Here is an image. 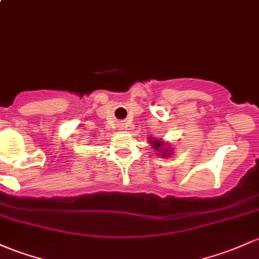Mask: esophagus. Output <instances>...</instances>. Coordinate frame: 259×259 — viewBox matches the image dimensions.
Returning a JSON list of instances; mask_svg holds the SVG:
<instances>
[{
  "label": "esophagus",
  "instance_id": "1",
  "mask_svg": "<svg viewBox=\"0 0 259 259\" xmlns=\"http://www.w3.org/2000/svg\"><path fill=\"white\" fill-rule=\"evenodd\" d=\"M119 127H123V126H119Z\"/></svg>",
  "mask_w": 259,
  "mask_h": 259
}]
</instances>
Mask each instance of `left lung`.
I'll use <instances>...</instances> for the list:
<instances>
[{
    "mask_svg": "<svg viewBox=\"0 0 259 259\" xmlns=\"http://www.w3.org/2000/svg\"><path fill=\"white\" fill-rule=\"evenodd\" d=\"M149 144L151 145L153 151L157 152V156H161V157H169L173 153L171 145L167 143V141H163L162 139H156L155 136H150Z\"/></svg>",
    "mask_w": 259,
    "mask_h": 259,
    "instance_id": "left-lung-1",
    "label": "left lung"
}]
</instances>
